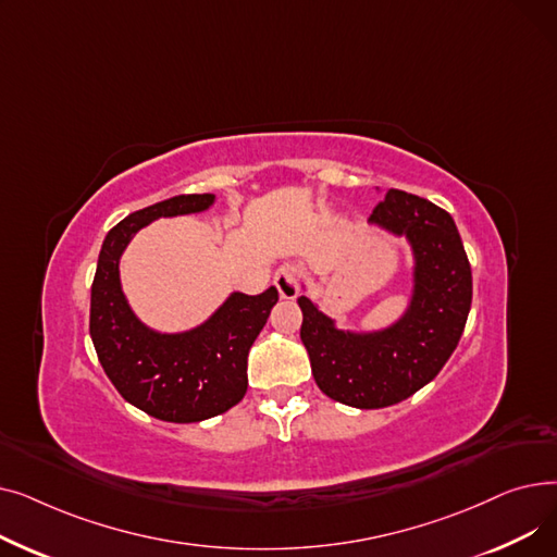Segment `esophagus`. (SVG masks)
I'll return each instance as SVG.
<instances>
[{
    "label": "esophagus",
    "instance_id": "34e87169",
    "mask_svg": "<svg viewBox=\"0 0 557 557\" xmlns=\"http://www.w3.org/2000/svg\"><path fill=\"white\" fill-rule=\"evenodd\" d=\"M273 282H275L277 290H280V298L282 300H294L298 296L300 284H298V271L294 267L277 269Z\"/></svg>",
    "mask_w": 557,
    "mask_h": 557
}]
</instances>
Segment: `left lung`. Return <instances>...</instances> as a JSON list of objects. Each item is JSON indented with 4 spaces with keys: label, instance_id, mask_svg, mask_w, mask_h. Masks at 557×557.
<instances>
[{
    "label": "left lung",
    "instance_id": "obj_1",
    "mask_svg": "<svg viewBox=\"0 0 557 557\" xmlns=\"http://www.w3.org/2000/svg\"><path fill=\"white\" fill-rule=\"evenodd\" d=\"M379 196L368 223L411 250L404 311L382 330H343L318 302L298 298L300 338L318 388L355 408L393 406L426 386L451 357L472 307V269L454 219L416 194Z\"/></svg>",
    "mask_w": 557,
    "mask_h": 557
}]
</instances>
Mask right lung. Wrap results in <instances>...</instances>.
Wrapping results in <instances>:
<instances>
[{
    "label": "right lung",
    "mask_w": 557,
    "mask_h": 557,
    "mask_svg": "<svg viewBox=\"0 0 557 557\" xmlns=\"http://www.w3.org/2000/svg\"><path fill=\"white\" fill-rule=\"evenodd\" d=\"M214 194L173 196L128 214L103 239L90 298V336L120 395L151 418L189 424L225 413L248 388V352L280 300L271 286L259 296L232 294L200 325L160 332L137 318L120 263L135 234L158 219L208 212Z\"/></svg>",
    "instance_id": "obj_1"
}]
</instances>
